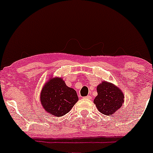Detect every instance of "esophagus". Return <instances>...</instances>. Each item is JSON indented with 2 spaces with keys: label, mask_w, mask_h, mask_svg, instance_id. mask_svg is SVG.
Returning a JSON list of instances; mask_svg holds the SVG:
<instances>
[{
  "label": "esophagus",
  "mask_w": 153,
  "mask_h": 153,
  "mask_svg": "<svg viewBox=\"0 0 153 153\" xmlns=\"http://www.w3.org/2000/svg\"><path fill=\"white\" fill-rule=\"evenodd\" d=\"M85 99H91V96H85Z\"/></svg>",
  "instance_id": "esophagus-1"
}]
</instances>
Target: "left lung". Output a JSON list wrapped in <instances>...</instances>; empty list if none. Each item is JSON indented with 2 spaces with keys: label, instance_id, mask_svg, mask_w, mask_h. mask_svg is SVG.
<instances>
[{
  "label": "left lung",
  "instance_id": "left-lung-1",
  "mask_svg": "<svg viewBox=\"0 0 153 153\" xmlns=\"http://www.w3.org/2000/svg\"><path fill=\"white\" fill-rule=\"evenodd\" d=\"M97 92L98 96L94 101L99 111L103 114H113L124 103L123 93L110 82H102L98 85Z\"/></svg>",
  "mask_w": 153,
  "mask_h": 153
}]
</instances>
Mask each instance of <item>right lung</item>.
Masks as SVG:
<instances>
[{
	"label": "right lung",
	"mask_w": 153,
	"mask_h": 153,
	"mask_svg": "<svg viewBox=\"0 0 153 153\" xmlns=\"http://www.w3.org/2000/svg\"><path fill=\"white\" fill-rule=\"evenodd\" d=\"M41 103L47 112L62 117L71 110L78 97L76 91L67 86L62 78L50 79L45 83L40 96Z\"/></svg>",
	"instance_id": "right-lung-1"
}]
</instances>
